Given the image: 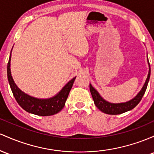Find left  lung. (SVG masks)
<instances>
[{"mask_svg": "<svg viewBox=\"0 0 154 154\" xmlns=\"http://www.w3.org/2000/svg\"><path fill=\"white\" fill-rule=\"evenodd\" d=\"M148 65H149V62L148 61ZM150 75H151V68H150L149 65V71H148V75L147 77V79L145 82V84L143 85L142 89L140 91V92L134 97L133 99L129 100L128 102L122 103H111L109 102L106 101V100L103 99L101 96L100 95L97 91L91 86V84H89V89L91 96H92L93 100H94V104L99 110H101L103 113H107V114L110 115H117L121 114V113H125V112L129 111V110L133 109L134 107H136L138 105V103L140 102L141 99L144 95L145 92H146L147 86H148V82H149Z\"/></svg>", "mask_w": 154, "mask_h": 154, "instance_id": "1", "label": "left lung"}]
</instances>
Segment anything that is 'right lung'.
<instances>
[{"instance_id":"1","label":"right lung","mask_w":154,"mask_h":154,"mask_svg":"<svg viewBox=\"0 0 154 154\" xmlns=\"http://www.w3.org/2000/svg\"><path fill=\"white\" fill-rule=\"evenodd\" d=\"M11 57V54H10L7 65L8 81L14 97L18 104L28 113L38 116H51L59 113L65 106V101L68 98L69 92L71 89L75 77L71 79L62 89V90L53 97L49 98V99H38V98L33 97L20 90L14 82L11 76V68H10Z\"/></svg>"}]
</instances>
